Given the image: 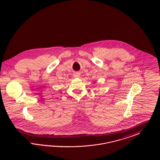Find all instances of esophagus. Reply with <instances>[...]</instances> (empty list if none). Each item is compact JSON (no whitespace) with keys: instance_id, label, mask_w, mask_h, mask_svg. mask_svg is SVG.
I'll list each match as a JSON object with an SVG mask.
<instances>
[{"instance_id":"34e87169","label":"esophagus","mask_w":160,"mask_h":160,"mask_svg":"<svg viewBox=\"0 0 160 160\" xmlns=\"http://www.w3.org/2000/svg\"><path fill=\"white\" fill-rule=\"evenodd\" d=\"M74 76L76 77H79V74L78 72H76L74 74Z\"/></svg>"}]
</instances>
